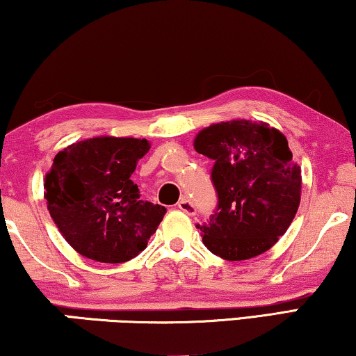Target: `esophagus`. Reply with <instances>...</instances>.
Here are the masks:
<instances>
[{
    "label": "esophagus",
    "mask_w": 356,
    "mask_h": 356,
    "mask_svg": "<svg viewBox=\"0 0 356 356\" xmlns=\"http://www.w3.org/2000/svg\"><path fill=\"white\" fill-rule=\"evenodd\" d=\"M177 208L180 211H184L185 214H188V216H193L195 213H197V208H195V204L190 202L188 198H182L180 202L177 203Z\"/></svg>",
    "instance_id": "1"
}]
</instances>
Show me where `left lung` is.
I'll use <instances>...</instances> for the list:
<instances>
[{"mask_svg":"<svg viewBox=\"0 0 356 356\" xmlns=\"http://www.w3.org/2000/svg\"><path fill=\"white\" fill-rule=\"evenodd\" d=\"M213 159L218 208L202 230L209 252L242 261L268 252L297 214L302 169L287 138L266 122L245 119L213 124L193 140Z\"/></svg>","mask_w":356,"mask_h":356,"instance_id":"1","label":"left lung"}]
</instances>
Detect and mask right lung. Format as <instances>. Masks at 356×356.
I'll list each match as a JSON object with an SVG mask.
<instances>
[{
    "instance_id": "1",
    "label": "right lung",
    "mask_w": 356,
    "mask_h": 356,
    "mask_svg": "<svg viewBox=\"0 0 356 356\" xmlns=\"http://www.w3.org/2000/svg\"><path fill=\"white\" fill-rule=\"evenodd\" d=\"M147 138L95 137L69 145L44 177V198L59 232L82 257L126 263L147 248L166 208L140 200L132 172Z\"/></svg>"
}]
</instances>
